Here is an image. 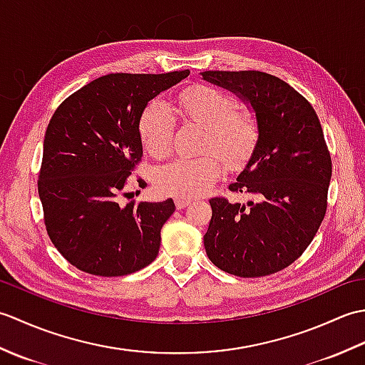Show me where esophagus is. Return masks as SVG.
Masks as SVG:
<instances>
[{"label": "esophagus", "instance_id": "obj_1", "mask_svg": "<svg viewBox=\"0 0 365 365\" xmlns=\"http://www.w3.org/2000/svg\"><path fill=\"white\" fill-rule=\"evenodd\" d=\"M174 202H175V207L178 208V210H182V208L188 207L191 204V200L190 199H183V197H177Z\"/></svg>", "mask_w": 365, "mask_h": 365}]
</instances>
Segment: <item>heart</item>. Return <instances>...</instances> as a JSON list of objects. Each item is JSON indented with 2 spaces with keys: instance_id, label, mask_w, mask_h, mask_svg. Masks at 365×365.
Segmentation results:
<instances>
[{
  "instance_id": "obj_1",
  "label": "heart",
  "mask_w": 365,
  "mask_h": 365,
  "mask_svg": "<svg viewBox=\"0 0 365 365\" xmlns=\"http://www.w3.org/2000/svg\"><path fill=\"white\" fill-rule=\"evenodd\" d=\"M180 106L185 118L207 130L204 152L218 153L229 169H242L250 161L259 139L257 123L251 114L235 113L237 103L230 96L202 84L183 92ZM138 130L144 149L152 157H166L175 130L173 108L163 98L150 100L141 113ZM217 155L177 158L163 165L155 174V187L174 197L202 196L222 174V159Z\"/></svg>"
}]
</instances>
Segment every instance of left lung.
<instances>
[{"label": "left lung", "instance_id": "8db88e82", "mask_svg": "<svg viewBox=\"0 0 365 365\" xmlns=\"http://www.w3.org/2000/svg\"><path fill=\"white\" fill-rule=\"evenodd\" d=\"M202 78L245 102L259 130L250 161L229 187L252 200L210 199L205 252L229 274H273L306 251L327 213L332 166L319 115L299 92L269 73L208 71Z\"/></svg>", "mask_w": 365, "mask_h": 365}]
</instances>
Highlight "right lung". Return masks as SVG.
Returning <instances> with one entry per match:
<instances>
[{"label": "right lung", "instance_id": "right-lung-1", "mask_svg": "<svg viewBox=\"0 0 365 365\" xmlns=\"http://www.w3.org/2000/svg\"><path fill=\"white\" fill-rule=\"evenodd\" d=\"M188 75L110 73L54 111L45 131L38 197L53 245L84 273L125 276L157 259L174 200L120 205L119 199L130 195V174L143 157L138 123L144 106Z\"/></svg>", "mask_w": 365, "mask_h": 365}]
</instances>
